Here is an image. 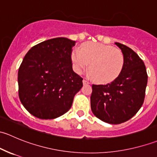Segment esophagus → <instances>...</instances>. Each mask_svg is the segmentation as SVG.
I'll list each match as a JSON object with an SVG mask.
<instances>
[{"label":"esophagus","mask_w":157,"mask_h":157,"mask_svg":"<svg viewBox=\"0 0 157 157\" xmlns=\"http://www.w3.org/2000/svg\"><path fill=\"white\" fill-rule=\"evenodd\" d=\"M83 84H88V83H89V81L87 80H86V79H83Z\"/></svg>","instance_id":"1"}]
</instances>
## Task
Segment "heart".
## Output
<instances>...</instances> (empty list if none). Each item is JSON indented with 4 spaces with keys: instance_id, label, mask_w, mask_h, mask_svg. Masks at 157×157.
<instances>
[{
    "instance_id": "heart-1",
    "label": "heart",
    "mask_w": 157,
    "mask_h": 157,
    "mask_svg": "<svg viewBox=\"0 0 157 157\" xmlns=\"http://www.w3.org/2000/svg\"><path fill=\"white\" fill-rule=\"evenodd\" d=\"M71 60L76 72L80 74L90 67V75L101 83L115 80L124 64V56L119 49L94 42L84 44L82 51L74 49Z\"/></svg>"
}]
</instances>
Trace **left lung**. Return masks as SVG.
<instances>
[{
    "mask_svg": "<svg viewBox=\"0 0 157 157\" xmlns=\"http://www.w3.org/2000/svg\"><path fill=\"white\" fill-rule=\"evenodd\" d=\"M115 44L124 56L122 70L112 83L93 84L90 105L101 121L118 124L132 118L143 105L147 74L144 61L132 49L118 42Z\"/></svg>",
    "mask_w": 157,
    "mask_h": 157,
    "instance_id": "obj_1",
    "label": "left lung"
}]
</instances>
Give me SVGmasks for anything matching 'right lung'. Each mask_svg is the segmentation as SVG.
<instances>
[{"instance_id": "add662e5", "label": "right lung", "mask_w": 157, "mask_h": 157, "mask_svg": "<svg viewBox=\"0 0 157 157\" xmlns=\"http://www.w3.org/2000/svg\"><path fill=\"white\" fill-rule=\"evenodd\" d=\"M75 41L55 38L39 43L25 55L18 71L19 97L24 108L40 119H54L71 109L83 78L72 68Z\"/></svg>"}]
</instances>
